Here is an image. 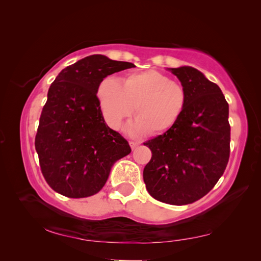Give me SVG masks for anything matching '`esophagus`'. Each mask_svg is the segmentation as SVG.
Wrapping results in <instances>:
<instances>
[{
  "label": "esophagus",
  "mask_w": 261,
  "mask_h": 261,
  "mask_svg": "<svg viewBox=\"0 0 261 261\" xmlns=\"http://www.w3.org/2000/svg\"><path fill=\"white\" fill-rule=\"evenodd\" d=\"M129 146H130V148L134 150V149H136V148L139 146V143H137V141H130Z\"/></svg>",
  "instance_id": "esophagus-1"
}]
</instances>
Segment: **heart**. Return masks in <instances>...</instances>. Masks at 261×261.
<instances>
[{
  "instance_id": "1",
  "label": "heart",
  "mask_w": 261,
  "mask_h": 261,
  "mask_svg": "<svg viewBox=\"0 0 261 261\" xmlns=\"http://www.w3.org/2000/svg\"><path fill=\"white\" fill-rule=\"evenodd\" d=\"M97 98L102 116L113 129L130 116L135 106L137 117L128 126L133 135L172 129L183 116L188 96L184 86L158 70L132 73L121 82L106 77L100 82Z\"/></svg>"
}]
</instances>
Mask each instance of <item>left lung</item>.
<instances>
[{"mask_svg":"<svg viewBox=\"0 0 261 261\" xmlns=\"http://www.w3.org/2000/svg\"><path fill=\"white\" fill-rule=\"evenodd\" d=\"M168 69L186 89L187 107L174 127L144 144L152 152L144 181L154 199L180 206L202 198L222 176L231 127L228 105L217 84L191 66Z\"/></svg>","mask_w":261,"mask_h":261,"instance_id":"1","label":"left lung"}]
</instances>
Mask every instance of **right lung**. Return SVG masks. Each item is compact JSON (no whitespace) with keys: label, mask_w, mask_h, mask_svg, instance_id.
<instances>
[{"label":"right lung","mask_w":261,"mask_h":261,"mask_svg":"<svg viewBox=\"0 0 261 261\" xmlns=\"http://www.w3.org/2000/svg\"><path fill=\"white\" fill-rule=\"evenodd\" d=\"M135 67L93 54L65 67L51 84L35 147L46 183L69 198L100 192L113 164L132 149L107 125L97 98L107 76Z\"/></svg>","instance_id":"1"}]
</instances>
